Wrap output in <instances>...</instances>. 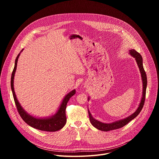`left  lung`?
Returning <instances> with one entry per match:
<instances>
[{"mask_svg": "<svg viewBox=\"0 0 159 159\" xmlns=\"http://www.w3.org/2000/svg\"><path fill=\"white\" fill-rule=\"evenodd\" d=\"M129 53L135 58L136 61H137V63L138 64V66L139 67V69L142 75V80H143V96L141 100V102L140 103L139 107H138L137 110L136 111L133 115H131V116H128V118L122 120H120L118 121H116L114 123H109V124H107V123H101L95 119H94L90 114L89 111V119H90V121L91 123V124L97 129L103 131H108L110 130H113V129H116L120 128L123 127L124 126H125L126 125H127L130 121H131L132 120H133L134 118L137 117L139 113L140 112V111H142L144 103H145V96H146V89H147V75L145 73V71L143 69V59H142V55L137 52L134 50H129Z\"/></svg>", "mask_w": 159, "mask_h": 159, "instance_id": "obj_1", "label": "left lung"}]
</instances>
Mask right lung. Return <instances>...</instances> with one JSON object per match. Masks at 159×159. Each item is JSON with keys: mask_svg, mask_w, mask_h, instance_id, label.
Listing matches in <instances>:
<instances>
[{"mask_svg": "<svg viewBox=\"0 0 159 159\" xmlns=\"http://www.w3.org/2000/svg\"><path fill=\"white\" fill-rule=\"evenodd\" d=\"M19 55L20 53L18 54V55L16 58L15 65L12 73L11 80V89H12V94H13V98H14V102L19 115L20 116L21 118L23 120V121L25 123H26L30 126L34 128L37 129H39L44 131H50V132L57 131L58 130H60L66 124V114H65V110H66V104L68 101H69V100L70 99V98L75 94V90H73L72 91H71L70 93L68 94L65 97L58 112H57V114L55 116L49 118H44V119L35 118L30 116L23 109V108L20 106V104L19 103L16 98L14 90V77L16 70L17 63V60Z\"/></svg>", "mask_w": 159, "mask_h": 159, "instance_id": "right-lung-1", "label": "right lung"}]
</instances>
